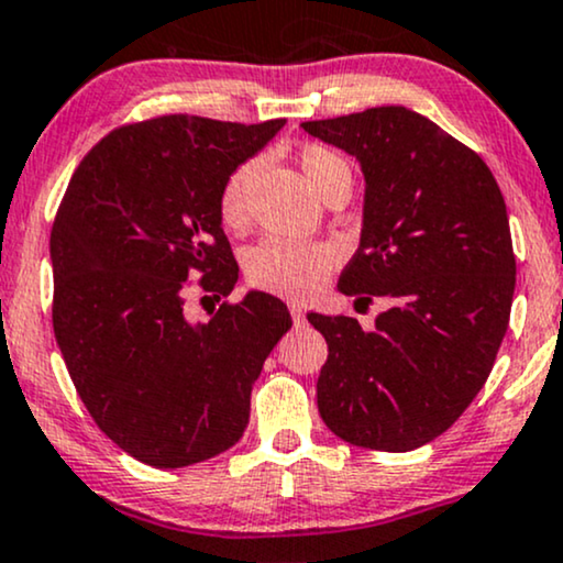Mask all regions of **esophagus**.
Here are the masks:
<instances>
[{"label": "esophagus", "mask_w": 563, "mask_h": 563, "mask_svg": "<svg viewBox=\"0 0 563 563\" xmlns=\"http://www.w3.org/2000/svg\"><path fill=\"white\" fill-rule=\"evenodd\" d=\"M289 313H292V318H295V323H297V325H302V323H305V313H302L300 305H289Z\"/></svg>", "instance_id": "esophagus-1"}]
</instances>
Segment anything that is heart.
Returning a JSON list of instances; mask_svg holds the SVG:
<instances>
[{
  "mask_svg": "<svg viewBox=\"0 0 563 563\" xmlns=\"http://www.w3.org/2000/svg\"><path fill=\"white\" fill-rule=\"evenodd\" d=\"M300 166L305 177L318 192L331 190L339 183H352L350 166L336 151L321 143H305L300 148ZM255 162H242L229 172L219 192V217L224 227H240L247 211V185ZM336 263V250L325 242H297L284 238H263L250 247L245 274L253 287L282 297H308L321 287Z\"/></svg>",
  "mask_w": 563,
  "mask_h": 563,
  "instance_id": "heart-1",
  "label": "heart"
}]
</instances>
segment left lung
<instances>
[{
    "mask_svg": "<svg viewBox=\"0 0 563 563\" xmlns=\"http://www.w3.org/2000/svg\"><path fill=\"white\" fill-rule=\"evenodd\" d=\"M302 128L365 175L363 238L339 289L394 300L371 331L308 316L329 344L318 412L355 446L418 449L477 397L509 325L517 258L501 187L470 145L405 107Z\"/></svg>",
    "mask_w": 563,
    "mask_h": 563,
    "instance_id": "8db88e82",
    "label": "left lung"
}]
</instances>
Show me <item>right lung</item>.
<instances>
[{"label": "right lung", "instance_id": "right-lung-1", "mask_svg": "<svg viewBox=\"0 0 563 563\" xmlns=\"http://www.w3.org/2000/svg\"><path fill=\"white\" fill-rule=\"evenodd\" d=\"M284 120L162 114L88 151L52 227L54 336L96 426L137 462L187 467L240 441L250 391L287 334V305L263 292L190 323L187 295L238 284L221 229L229 172ZM206 300V297H203Z\"/></svg>", "mask_w": 563, "mask_h": 563}]
</instances>
